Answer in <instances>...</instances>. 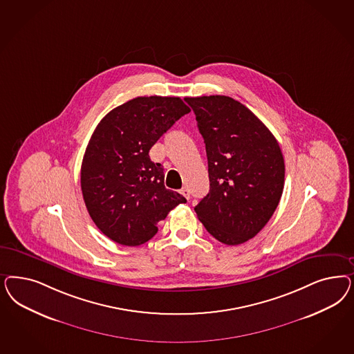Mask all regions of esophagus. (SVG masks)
<instances>
[{"label": "esophagus", "mask_w": 354, "mask_h": 354, "mask_svg": "<svg viewBox=\"0 0 354 354\" xmlns=\"http://www.w3.org/2000/svg\"><path fill=\"white\" fill-rule=\"evenodd\" d=\"M181 194H183L186 199H189V198H190V192H189V189H187V187H183V189H181Z\"/></svg>", "instance_id": "esophagus-1"}]
</instances>
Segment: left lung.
Listing matches in <instances>:
<instances>
[{
    "label": "left lung",
    "instance_id": "1",
    "mask_svg": "<svg viewBox=\"0 0 354 354\" xmlns=\"http://www.w3.org/2000/svg\"><path fill=\"white\" fill-rule=\"evenodd\" d=\"M205 139L209 192L195 205L207 232L234 246L255 237L284 189L280 146L243 104L221 95L185 97Z\"/></svg>",
    "mask_w": 354,
    "mask_h": 354
}]
</instances>
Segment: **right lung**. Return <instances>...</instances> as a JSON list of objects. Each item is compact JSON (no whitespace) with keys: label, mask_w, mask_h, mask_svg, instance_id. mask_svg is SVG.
Masks as SVG:
<instances>
[{"label":"right lung","mask_w":354,"mask_h":354,"mask_svg":"<svg viewBox=\"0 0 354 354\" xmlns=\"http://www.w3.org/2000/svg\"><path fill=\"white\" fill-rule=\"evenodd\" d=\"M190 108L181 97L139 96L96 126L80 168V187L96 227L124 246H139L183 195L164 186V169L149 149Z\"/></svg>","instance_id":"1"}]
</instances>
